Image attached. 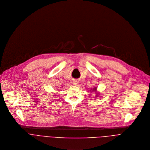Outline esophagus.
<instances>
[{"instance_id":"1","label":"esophagus","mask_w":150,"mask_h":150,"mask_svg":"<svg viewBox=\"0 0 150 150\" xmlns=\"http://www.w3.org/2000/svg\"><path fill=\"white\" fill-rule=\"evenodd\" d=\"M73 83V84H74V85L76 86V85L78 84V81H77V80H74Z\"/></svg>"}]
</instances>
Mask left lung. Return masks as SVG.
<instances>
[{
	"instance_id": "left-lung-1",
	"label": "left lung",
	"mask_w": 150,
	"mask_h": 150,
	"mask_svg": "<svg viewBox=\"0 0 150 150\" xmlns=\"http://www.w3.org/2000/svg\"><path fill=\"white\" fill-rule=\"evenodd\" d=\"M96 88H97V87H94V88H92V90H93V92H96Z\"/></svg>"
}]
</instances>
